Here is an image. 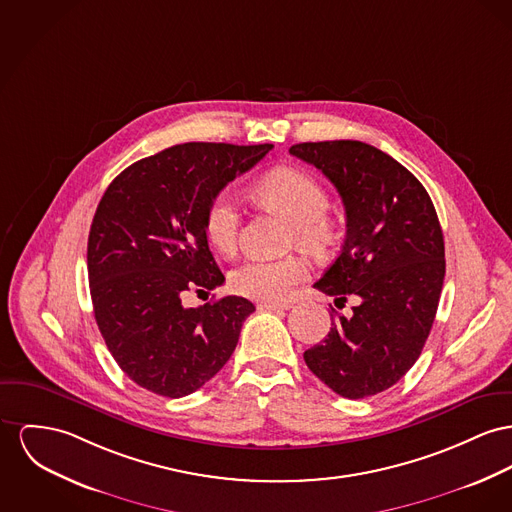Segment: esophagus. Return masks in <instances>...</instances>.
Here are the masks:
<instances>
[{"label":"esophagus","instance_id":"34e87169","mask_svg":"<svg viewBox=\"0 0 512 512\" xmlns=\"http://www.w3.org/2000/svg\"><path fill=\"white\" fill-rule=\"evenodd\" d=\"M291 307H293L291 303H272V301H264L258 305L262 310H289Z\"/></svg>","mask_w":512,"mask_h":512}]
</instances>
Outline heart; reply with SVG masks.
I'll list each match as a JSON object with an SVG mask.
<instances>
[{
    "instance_id": "b5f03b06",
    "label": "heart",
    "mask_w": 512,
    "mask_h": 512,
    "mask_svg": "<svg viewBox=\"0 0 512 512\" xmlns=\"http://www.w3.org/2000/svg\"><path fill=\"white\" fill-rule=\"evenodd\" d=\"M260 204L285 215L293 223V242L324 250L332 240V225L326 217L330 198L324 186L305 171L279 169L264 176L256 190ZM240 209L231 194L219 192L207 204L204 217L205 237L221 254H233L239 246ZM310 273L303 256H285L277 260L252 258L231 273V287L242 297L279 303L293 295L295 287Z\"/></svg>"
}]
</instances>
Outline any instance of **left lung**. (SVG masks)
Returning <instances> with one entry per match:
<instances>
[{
	"instance_id": "8db88e82",
	"label": "left lung",
	"mask_w": 512,
	"mask_h": 512,
	"mask_svg": "<svg viewBox=\"0 0 512 512\" xmlns=\"http://www.w3.org/2000/svg\"><path fill=\"white\" fill-rule=\"evenodd\" d=\"M336 186L347 233L340 256L314 287L345 303L322 343L305 351L308 369L349 400L394 386L429 338L444 281L441 223L423 184L369 143L338 139L289 149Z\"/></svg>"
}]
</instances>
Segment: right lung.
<instances>
[{
	"mask_svg": "<svg viewBox=\"0 0 512 512\" xmlns=\"http://www.w3.org/2000/svg\"><path fill=\"white\" fill-rule=\"evenodd\" d=\"M272 147L182 143L130 165L106 188L87 244L91 299L108 351L137 386L182 398L231 359L254 305L231 295L190 308L182 297L223 285L205 209Z\"/></svg>",
	"mask_w": 512,
	"mask_h": 512,
	"instance_id": "obj_1",
	"label": "right lung"
}]
</instances>
